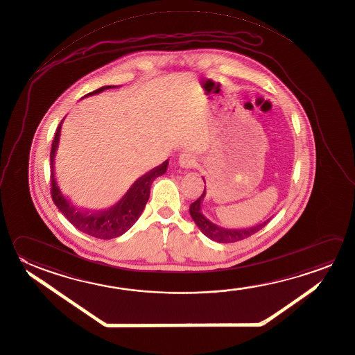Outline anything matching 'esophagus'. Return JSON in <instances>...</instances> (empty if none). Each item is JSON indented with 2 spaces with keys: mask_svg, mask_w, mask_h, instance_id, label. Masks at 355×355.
<instances>
[{
  "mask_svg": "<svg viewBox=\"0 0 355 355\" xmlns=\"http://www.w3.org/2000/svg\"><path fill=\"white\" fill-rule=\"evenodd\" d=\"M196 157L190 153H182L179 156V165L182 168H193L196 166Z\"/></svg>",
  "mask_w": 355,
  "mask_h": 355,
  "instance_id": "esophagus-1",
  "label": "esophagus"
}]
</instances>
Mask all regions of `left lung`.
<instances>
[{
    "label": "left lung",
    "mask_w": 355,
    "mask_h": 355,
    "mask_svg": "<svg viewBox=\"0 0 355 355\" xmlns=\"http://www.w3.org/2000/svg\"><path fill=\"white\" fill-rule=\"evenodd\" d=\"M204 196H205V189H204V193L200 198L198 200L193 201V204L190 205L189 210H190V215L195 221V224L199 226L201 232L214 241L227 244V243H235V241L244 240V239L252 236V234L261 230L270 221V219H268L259 225L246 227V229H225V227L215 225L210 220L205 218L204 214L201 213V201L204 199Z\"/></svg>",
    "instance_id": "1"
}]
</instances>
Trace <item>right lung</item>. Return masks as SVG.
Segmentation results:
<instances>
[{
    "label": "right lung",
    "instance_id": "obj_1",
    "mask_svg": "<svg viewBox=\"0 0 355 355\" xmlns=\"http://www.w3.org/2000/svg\"><path fill=\"white\" fill-rule=\"evenodd\" d=\"M116 86H103L97 90L92 91L85 96H90L95 94H100L103 90L112 89ZM64 120L58 125L55 139L52 141L50 160H51V196L55 205L62 213L64 218L71 223L80 232H85L90 236L97 239H114L123 235L128 232L131 226L134 225L136 220L140 218L142 210L150 198V187L153 185V181L166 173L168 160L162 162V165L150 170L148 173L142 175L130 187L128 193L123 195L115 205L98 211H87L78 207H73L70 200L66 199L64 193H61L58 187L55 171H53V162L55 154L58 150V140H60V131Z\"/></svg>",
    "mask_w": 355,
    "mask_h": 355
}]
</instances>
